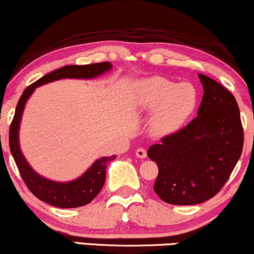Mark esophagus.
<instances>
[{
	"label": "esophagus",
	"mask_w": 254,
	"mask_h": 254,
	"mask_svg": "<svg viewBox=\"0 0 254 254\" xmlns=\"http://www.w3.org/2000/svg\"><path fill=\"white\" fill-rule=\"evenodd\" d=\"M136 156L138 157V159H144L145 156H147V151L143 148H138V149H136Z\"/></svg>",
	"instance_id": "1"
}]
</instances>
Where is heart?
Wrapping results in <instances>:
<instances>
[{
  "mask_svg": "<svg viewBox=\"0 0 254 254\" xmlns=\"http://www.w3.org/2000/svg\"><path fill=\"white\" fill-rule=\"evenodd\" d=\"M136 104L143 112H154L153 132L167 136L177 132L193 115L198 92L190 82L177 83L161 76H150L137 83Z\"/></svg>",
  "mask_w": 254,
  "mask_h": 254,
  "instance_id": "heart-1",
  "label": "heart"
}]
</instances>
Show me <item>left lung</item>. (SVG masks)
<instances>
[{"instance_id":"left-lung-1","label":"left lung","mask_w":254,"mask_h":254,"mask_svg":"<svg viewBox=\"0 0 254 254\" xmlns=\"http://www.w3.org/2000/svg\"><path fill=\"white\" fill-rule=\"evenodd\" d=\"M198 77L204 94L197 117L148 150L159 167L154 191L174 205H193L214 197L243 153L244 130L234 95L205 75Z\"/></svg>"}]
</instances>
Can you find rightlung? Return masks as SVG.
I'll return each mask as SVG.
<instances>
[{"mask_svg":"<svg viewBox=\"0 0 254 254\" xmlns=\"http://www.w3.org/2000/svg\"><path fill=\"white\" fill-rule=\"evenodd\" d=\"M111 69H112V64L110 62L87 64V65L62 66V68L40 77L36 82L28 86L19 99L15 115H14L9 129L10 153L14 157L17 168H19L22 180L27 185L28 190L40 200L50 204L52 206L70 209L87 205L92 202L103 189L105 179H106L107 164L115 160L117 156H103L95 160L82 176L70 180V182H55V180L40 176L31 167V165L28 164L24 154H22L21 148H20L19 130L26 103L37 87L43 86V84L62 80V78L92 80V78L104 75Z\"/></svg>","mask_w":254,"mask_h":254,"instance_id":"1","label":"right lung"}]
</instances>
